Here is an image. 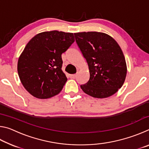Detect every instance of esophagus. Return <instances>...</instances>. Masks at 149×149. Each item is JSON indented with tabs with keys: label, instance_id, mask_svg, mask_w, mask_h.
Returning a JSON list of instances; mask_svg holds the SVG:
<instances>
[{
	"label": "esophagus",
	"instance_id": "esophagus-1",
	"mask_svg": "<svg viewBox=\"0 0 149 149\" xmlns=\"http://www.w3.org/2000/svg\"><path fill=\"white\" fill-rule=\"evenodd\" d=\"M77 75L76 74H72V75H70V78H73V79H74V78L76 77Z\"/></svg>",
	"mask_w": 149,
	"mask_h": 149
}]
</instances>
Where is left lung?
Wrapping results in <instances>:
<instances>
[{"label":"left lung","mask_w":149,"mask_h":149,"mask_svg":"<svg viewBox=\"0 0 149 149\" xmlns=\"http://www.w3.org/2000/svg\"><path fill=\"white\" fill-rule=\"evenodd\" d=\"M74 36L89 70V81L80 86L83 91L99 99L114 95L122 87L127 74L125 59L119 45L104 33H75Z\"/></svg>","instance_id":"obj_1"}]
</instances>
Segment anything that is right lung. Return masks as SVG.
I'll return each instance as SVG.
<instances>
[{"instance_id":"obj_1","label":"right lung","mask_w":149,"mask_h":149,"mask_svg":"<svg viewBox=\"0 0 149 149\" xmlns=\"http://www.w3.org/2000/svg\"><path fill=\"white\" fill-rule=\"evenodd\" d=\"M75 41L72 33L45 31L30 40L17 62L22 85L37 99L52 97L67 81L62 72V54Z\"/></svg>"}]
</instances>
